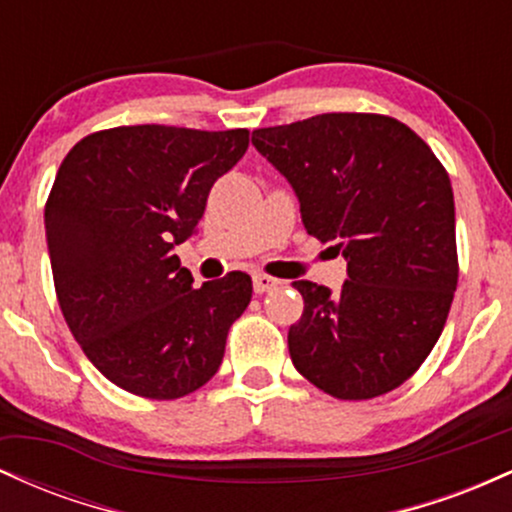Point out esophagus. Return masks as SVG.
<instances>
[{
  "mask_svg": "<svg viewBox=\"0 0 512 512\" xmlns=\"http://www.w3.org/2000/svg\"><path fill=\"white\" fill-rule=\"evenodd\" d=\"M276 286H279V281L272 279V276H267V274L252 276V289H255V293H267V291L276 289Z\"/></svg>",
  "mask_w": 512,
  "mask_h": 512,
  "instance_id": "34e87169",
  "label": "esophagus"
}]
</instances>
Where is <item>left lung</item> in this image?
<instances>
[{
	"mask_svg": "<svg viewBox=\"0 0 512 512\" xmlns=\"http://www.w3.org/2000/svg\"><path fill=\"white\" fill-rule=\"evenodd\" d=\"M305 231L346 260L342 289L293 281V366L337 399L395 390L426 361L457 289L455 197L428 144L385 115L325 113L252 132Z\"/></svg>",
	"mask_w": 512,
	"mask_h": 512,
	"instance_id": "obj_1",
	"label": "left lung"
}]
</instances>
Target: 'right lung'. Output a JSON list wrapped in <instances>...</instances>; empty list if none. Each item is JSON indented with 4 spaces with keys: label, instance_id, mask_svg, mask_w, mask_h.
I'll return each mask as SVG.
<instances>
[{
    "label": "right lung",
    "instance_id": "right-lung-1",
    "mask_svg": "<svg viewBox=\"0 0 512 512\" xmlns=\"http://www.w3.org/2000/svg\"><path fill=\"white\" fill-rule=\"evenodd\" d=\"M248 129L134 125L88 134L45 204L57 301L110 383L178 399L214 378L252 298L245 272L192 286L175 245L197 233L211 185L248 151Z\"/></svg>",
    "mask_w": 512,
    "mask_h": 512
}]
</instances>
